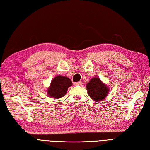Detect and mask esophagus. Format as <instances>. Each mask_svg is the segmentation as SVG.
I'll return each mask as SVG.
<instances>
[{"label": "esophagus", "instance_id": "1", "mask_svg": "<svg viewBox=\"0 0 150 150\" xmlns=\"http://www.w3.org/2000/svg\"><path fill=\"white\" fill-rule=\"evenodd\" d=\"M82 84H83V83H82L81 81H79V82H78V83H75V85H76V86H77V85H79V86H81Z\"/></svg>", "mask_w": 150, "mask_h": 150}]
</instances>
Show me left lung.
Returning <instances> with one entry per match:
<instances>
[{
	"mask_svg": "<svg viewBox=\"0 0 150 150\" xmlns=\"http://www.w3.org/2000/svg\"><path fill=\"white\" fill-rule=\"evenodd\" d=\"M88 94L95 101L103 100L108 95V87L98 77L92 78L86 84Z\"/></svg>",
	"mask_w": 150,
	"mask_h": 150,
	"instance_id": "8db88e82",
	"label": "left lung"
}]
</instances>
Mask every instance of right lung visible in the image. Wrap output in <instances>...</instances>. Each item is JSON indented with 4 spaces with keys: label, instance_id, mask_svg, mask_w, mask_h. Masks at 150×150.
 Wrapping results in <instances>:
<instances>
[{
    "label": "right lung",
    "instance_id": "add662e5",
    "mask_svg": "<svg viewBox=\"0 0 150 150\" xmlns=\"http://www.w3.org/2000/svg\"><path fill=\"white\" fill-rule=\"evenodd\" d=\"M72 85L69 78L58 75L52 79L47 89V94L50 98L59 99L66 95L68 88Z\"/></svg>",
    "mask_w": 150,
    "mask_h": 150
}]
</instances>
